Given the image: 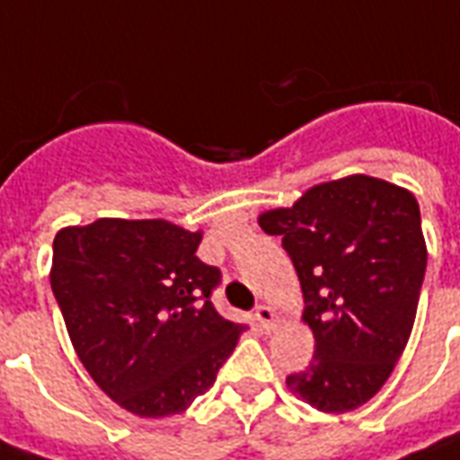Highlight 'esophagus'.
Returning <instances> with one entry per match:
<instances>
[{
    "label": "esophagus",
    "mask_w": 460,
    "mask_h": 460,
    "mask_svg": "<svg viewBox=\"0 0 460 460\" xmlns=\"http://www.w3.org/2000/svg\"><path fill=\"white\" fill-rule=\"evenodd\" d=\"M255 321L261 323L262 331H275V325L279 323V315H277L275 308L270 306H258L255 308Z\"/></svg>",
    "instance_id": "esophagus-1"
}]
</instances>
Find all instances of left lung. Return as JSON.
Segmentation results:
<instances>
[{
	"instance_id": "8db88e82",
	"label": "left lung",
	"mask_w": 460,
	"mask_h": 460,
	"mask_svg": "<svg viewBox=\"0 0 460 460\" xmlns=\"http://www.w3.org/2000/svg\"><path fill=\"white\" fill-rule=\"evenodd\" d=\"M258 224L282 236L315 340L314 362L287 376V388L321 412L359 408L391 376L415 323L427 268L415 195L352 173L262 212Z\"/></svg>"
}]
</instances>
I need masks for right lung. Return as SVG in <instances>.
<instances>
[{"label":"right lung","instance_id":"obj_1","mask_svg":"<svg viewBox=\"0 0 460 460\" xmlns=\"http://www.w3.org/2000/svg\"><path fill=\"white\" fill-rule=\"evenodd\" d=\"M202 231L166 219L103 217L52 241L50 287L75 352L111 401L137 417L183 412L215 384L243 325L209 294Z\"/></svg>","mask_w":460,"mask_h":460}]
</instances>
